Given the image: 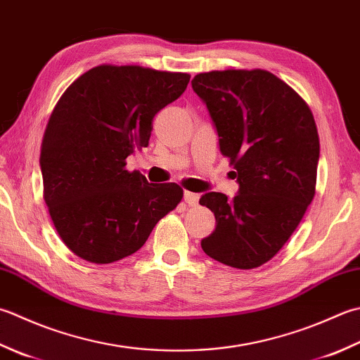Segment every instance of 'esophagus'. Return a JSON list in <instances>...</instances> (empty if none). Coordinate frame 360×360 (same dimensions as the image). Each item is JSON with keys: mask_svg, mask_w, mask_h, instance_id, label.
Returning <instances> with one entry per match:
<instances>
[{"mask_svg": "<svg viewBox=\"0 0 360 360\" xmlns=\"http://www.w3.org/2000/svg\"><path fill=\"white\" fill-rule=\"evenodd\" d=\"M200 200V195L198 193H193V192H186L184 193V201L188 204V206H196Z\"/></svg>", "mask_w": 360, "mask_h": 360, "instance_id": "1", "label": "esophagus"}]
</instances>
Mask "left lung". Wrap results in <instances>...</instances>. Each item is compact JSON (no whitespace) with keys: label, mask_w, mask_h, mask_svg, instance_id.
<instances>
[{"label":"left lung","mask_w":360,"mask_h":360,"mask_svg":"<svg viewBox=\"0 0 360 360\" xmlns=\"http://www.w3.org/2000/svg\"><path fill=\"white\" fill-rule=\"evenodd\" d=\"M224 158L236 168L238 193L200 198L217 226L202 238L209 257L251 270L278 255L315 196L319 131L307 103L266 70H223L193 77Z\"/></svg>","instance_id":"8db88e82"}]
</instances>
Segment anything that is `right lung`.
I'll return each instance as SVG.
<instances>
[{
    "label": "right lung",
    "mask_w": 360,
    "mask_h": 360,
    "mask_svg": "<svg viewBox=\"0 0 360 360\" xmlns=\"http://www.w3.org/2000/svg\"><path fill=\"white\" fill-rule=\"evenodd\" d=\"M188 81L187 73L103 63L63 91L41 140L40 168L49 217L77 257L101 265L134 255L181 202L178 184H150L126 170V159L148 146L154 115Z\"/></svg>",
    "instance_id": "right-lung-1"
}]
</instances>
